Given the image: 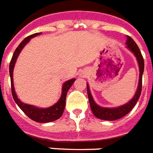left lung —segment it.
Instances as JSON below:
<instances>
[{"label": "left lung", "instance_id": "8db88e82", "mask_svg": "<svg viewBox=\"0 0 153 153\" xmlns=\"http://www.w3.org/2000/svg\"><path fill=\"white\" fill-rule=\"evenodd\" d=\"M126 44L127 47L134 53V55L136 56L137 62H138L139 69H140V79H139L138 88H137V92L134 97L126 104L123 105L122 107H117V108H103V107L98 106L96 102H94L91 92L89 91L88 85L87 84V91H88L89 104L91 107V111H92L94 115L100 119L114 121L123 118L125 115H126L129 112H130V111L134 108L137 102V100L140 98V93H141V88H142V75L143 72H144V67H145L144 58H143L142 54L140 53V49L131 37L127 36Z\"/></svg>", "mask_w": 153, "mask_h": 153}]
</instances>
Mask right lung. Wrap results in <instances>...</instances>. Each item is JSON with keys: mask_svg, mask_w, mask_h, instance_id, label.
<instances>
[{"mask_svg": "<svg viewBox=\"0 0 153 153\" xmlns=\"http://www.w3.org/2000/svg\"><path fill=\"white\" fill-rule=\"evenodd\" d=\"M41 33H35L33 35L27 36L25 38L19 46H17V48L16 49L13 56L12 57L10 62V65H9V74H10L11 78V88H12V95L14 99L15 102H16V104L19 106V107L22 111H24V113L26 114L27 115L32 119L33 121L38 122V123H51L53 121H55L62 115V114L64 112L65 107V99H66L67 92L69 91V89L70 88V87L73 85V82L75 81L76 79H72L65 83H64L63 87H62V93L61 99L59 101L54 104L52 107H49V108H46V109H41V108H37V107H33L30 105L25 104L24 102H20V100L17 98L16 94L15 92L14 86H13V68H14L15 63L17 59V57L19 55V53H20V51L24 46L27 43L31 38L35 37L36 35H39Z\"/></svg>", "mask_w": 153, "mask_h": 153, "instance_id": "right-lung-1", "label": "right lung"}]
</instances>
